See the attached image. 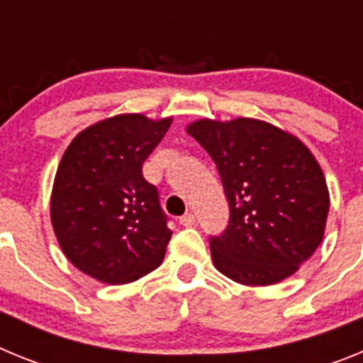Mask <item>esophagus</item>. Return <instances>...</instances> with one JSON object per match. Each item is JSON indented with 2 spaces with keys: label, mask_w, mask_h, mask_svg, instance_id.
Wrapping results in <instances>:
<instances>
[{
  "label": "esophagus",
  "mask_w": 363,
  "mask_h": 363,
  "mask_svg": "<svg viewBox=\"0 0 363 363\" xmlns=\"http://www.w3.org/2000/svg\"><path fill=\"white\" fill-rule=\"evenodd\" d=\"M179 223H182L184 227H192L194 223H196V218H194V214H192V213H187V214H184V216L179 218Z\"/></svg>",
  "instance_id": "obj_1"
}]
</instances>
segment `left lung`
<instances>
[{
    "label": "left lung",
    "mask_w": 363,
    "mask_h": 363,
    "mask_svg": "<svg viewBox=\"0 0 363 363\" xmlns=\"http://www.w3.org/2000/svg\"><path fill=\"white\" fill-rule=\"evenodd\" d=\"M191 134L214 160L229 201V225L211 236L221 274L271 285L318 249L329 192L318 162L300 140L259 120H200Z\"/></svg>",
    "instance_id": "left-lung-1"
}]
</instances>
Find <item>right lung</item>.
<instances>
[{
  "instance_id": "right-lung-1",
  "label": "right lung",
  "mask_w": 363,
  "mask_h": 363,
  "mask_svg": "<svg viewBox=\"0 0 363 363\" xmlns=\"http://www.w3.org/2000/svg\"><path fill=\"white\" fill-rule=\"evenodd\" d=\"M169 120L121 114L74 138L54 179L50 218L63 252L79 271L111 285L160 267L172 230L143 163Z\"/></svg>"
}]
</instances>
